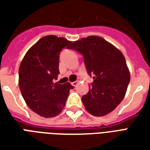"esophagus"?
<instances>
[{
	"instance_id": "esophagus-1",
	"label": "esophagus",
	"mask_w": 150,
	"mask_h": 150,
	"mask_svg": "<svg viewBox=\"0 0 150 150\" xmlns=\"http://www.w3.org/2000/svg\"><path fill=\"white\" fill-rule=\"evenodd\" d=\"M72 86H74V87H76L77 85H78V81H75V82H72L71 83Z\"/></svg>"
}]
</instances>
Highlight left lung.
Wrapping results in <instances>:
<instances>
[{"instance_id": "8db88e82", "label": "left lung", "mask_w": 150, "mask_h": 150, "mask_svg": "<svg viewBox=\"0 0 150 150\" xmlns=\"http://www.w3.org/2000/svg\"><path fill=\"white\" fill-rule=\"evenodd\" d=\"M68 49L83 56L88 75L93 76L89 91L82 96L88 112L105 116L116 108L125 96L130 73L123 54L98 36H88L72 42Z\"/></svg>"}]
</instances>
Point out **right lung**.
<instances>
[{"label": "right lung", "instance_id": "add662e5", "mask_svg": "<svg viewBox=\"0 0 150 150\" xmlns=\"http://www.w3.org/2000/svg\"><path fill=\"white\" fill-rule=\"evenodd\" d=\"M71 42L48 35L30 48L19 67V88L28 107L43 117L59 115L65 106L70 83H54L59 74L60 51Z\"/></svg>", "mask_w": 150, "mask_h": 150}]
</instances>
